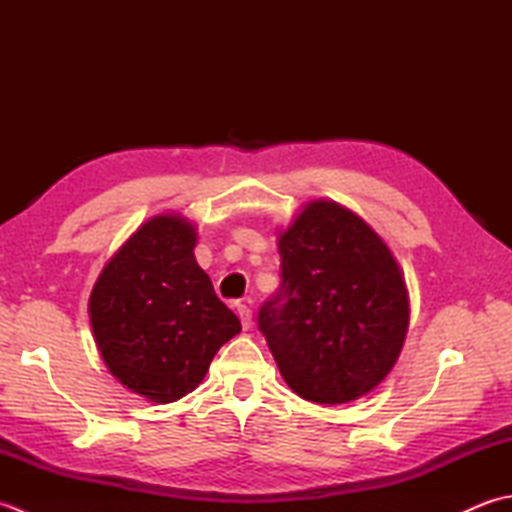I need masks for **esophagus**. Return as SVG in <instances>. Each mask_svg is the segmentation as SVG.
Listing matches in <instances>:
<instances>
[{
  "instance_id": "esophagus-1",
  "label": "esophagus",
  "mask_w": 512,
  "mask_h": 512,
  "mask_svg": "<svg viewBox=\"0 0 512 512\" xmlns=\"http://www.w3.org/2000/svg\"><path fill=\"white\" fill-rule=\"evenodd\" d=\"M237 317H239V321H242L244 330H248L250 325H253V310H250L246 303H239L237 306Z\"/></svg>"
}]
</instances>
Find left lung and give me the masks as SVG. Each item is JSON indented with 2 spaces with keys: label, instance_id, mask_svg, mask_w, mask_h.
I'll return each mask as SVG.
<instances>
[{
  "label": "left lung",
  "instance_id": "8db88e82",
  "mask_svg": "<svg viewBox=\"0 0 512 512\" xmlns=\"http://www.w3.org/2000/svg\"><path fill=\"white\" fill-rule=\"evenodd\" d=\"M281 288L259 310L297 396L341 405L394 369L409 328L405 275L385 239L334 200H310L279 231Z\"/></svg>",
  "mask_w": 512,
  "mask_h": 512
}]
</instances>
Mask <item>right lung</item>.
<instances>
[{
    "label": "right lung",
    "instance_id": "right-lung-1",
    "mask_svg": "<svg viewBox=\"0 0 512 512\" xmlns=\"http://www.w3.org/2000/svg\"><path fill=\"white\" fill-rule=\"evenodd\" d=\"M195 242L198 228L184 215L149 217L107 259L88 303L110 374L158 405L191 394L242 330L195 262Z\"/></svg>",
    "mask_w": 512,
    "mask_h": 512
}]
</instances>
